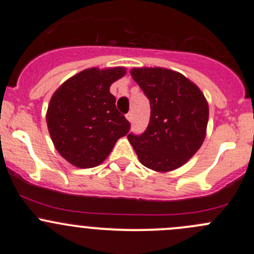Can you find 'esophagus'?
Wrapping results in <instances>:
<instances>
[{"instance_id": "34e87169", "label": "esophagus", "mask_w": 254, "mask_h": 254, "mask_svg": "<svg viewBox=\"0 0 254 254\" xmlns=\"http://www.w3.org/2000/svg\"><path fill=\"white\" fill-rule=\"evenodd\" d=\"M127 119L129 120V122H132V119H134V115H132V113H127Z\"/></svg>"}]
</instances>
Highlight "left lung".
Instances as JSON below:
<instances>
[{
	"instance_id": "8db88e82",
	"label": "left lung",
	"mask_w": 254,
	"mask_h": 254,
	"mask_svg": "<svg viewBox=\"0 0 254 254\" xmlns=\"http://www.w3.org/2000/svg\"><path fill=\"white\" fill-rule=\"evenodd\" d=\"M150 101L151 115L141 135H127L139 161L157 172L183 166L205 139L209 106L196 84L162 67L130 71Z\"/></svg>"
}]
</instances>
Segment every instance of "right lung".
<instances>
[{
	"label": "right lung",
	"instance_id": "add662e5",
	"mask_svg": "<svg viewBox=\"0 0 254 254\" xmlns=\"http://www.w3.org/2000/svg\"><path fill=\"white\" fill-rule=\"evenodd\" d=\"M124 67L87 68L64 82L53 94L47 112L49 134L58 152L71 165L91 168L109 156L130 123L109 92Z\"/></svg>",
	"mask_w": 254,
	"mask_h": 254
}]
</instances>
